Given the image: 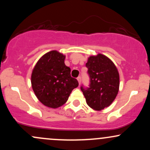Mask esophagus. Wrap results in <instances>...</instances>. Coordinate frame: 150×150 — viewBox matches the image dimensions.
Returning <instances> with one entry per match:
<instances>
[{
	"label": "esophagus",
	"instance_id": "1",
	"mask_svg": "<svg viewBox=\"0 0 150 150\" xmlns=\"http://www.w3.org/2000/svg\"><path fill=\"white\" fill-rule=\"evenodd\" d=\"M77 80H78L79 85H80V82H81V78H80V77H78V78H77Z\"/></svg>",
	"mask_w": 150,
	"mask_h": 150
}]
</instances>
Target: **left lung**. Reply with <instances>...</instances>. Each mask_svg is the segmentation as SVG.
I'll return each mask as SVG.
<instances>
[{
	"label": "left lung",
	"mask_w": 150,
	"mask_h": 150,
	"mask_svg": "<svg viewBox=\"0 0 150 150\" xmlns=\"http://www.w3.org/2000/svg\"><path fill=\"white\" fill-rule=\"evenodd\" d=\"M86 67L90 78V88L81 87L87 104L95 110L108 108L119 91L120 75L114 62L103 54L88 57Z\"/></svg>",
	"instance_id": "obj_1"
}]
</instances>
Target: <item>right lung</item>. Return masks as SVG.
Returning <instances> with one entry per match:
<instances>
[{"mask_svg": "<svg viewBox=\"0 0 150 150\" xmlns=\"http://www.w3.org/2000/svg\"><path fill=\"white\" fill-rule=\"evenodd\" d=\"M65 59V55L58 51H50L39 59L31 74L35 96L42 105L53 109L65 104L72 90L78 86Z\"/></svg>", "mask_w": 150, "mask_h": 150, "instance_id": "1", "label": "right lung"}]
</instances>
